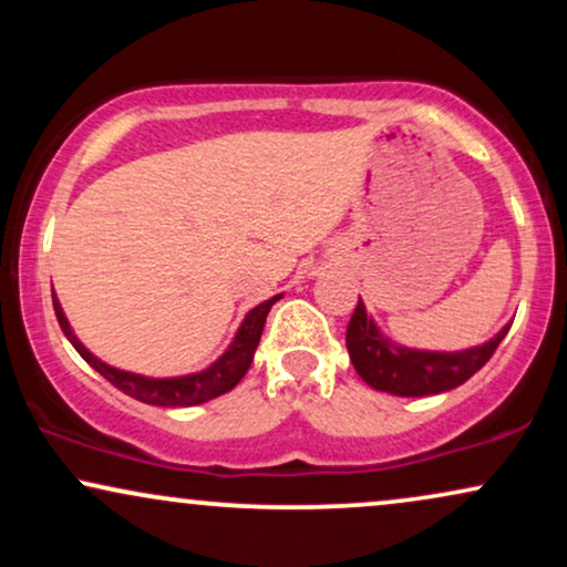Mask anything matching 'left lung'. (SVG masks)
I'll return each mask as SVG.
<instances>
[{
    "instance_id": "obj_1",
    "label": "left lung",
    "mask_w": 567,
    "mask_h": 567,
    "mask_svg": "<svg viewBox=\"0 0 567 567\" xmlns=\"http://www.w3.org/2000/svg\"><path fill=\"white\" fill-rule=\"evenodd\" d=\"M509 333V324L483 347L464 351H419L396 347L379 333L365 303H357L347 328V349L360 379L373 389L396 396H426L451 392L485 365Z\"/></svg>"
}]
</instances>
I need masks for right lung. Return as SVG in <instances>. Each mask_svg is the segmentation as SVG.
Masks as SVG:
<instances>
[{"label":"right lung","mask_w":567,"mask_h":567,"mask_svg":"<svg viewBox=\"0 0 567 567\" xmlns=\"http://www.w3.org/2000/svg\"><path fill=\"white\" fill-rule=\"evenodd\" d=\"M279 298L282 296L269 298V301L258 303L256 309L247 311L243 328H239L237 336H234L231 347L226 349L224 357H218L210 368L199 370V373H192V375H178V379H146V375L127 373V370L106 365V362H101L95 354H90V351L82 347L80 338H76L74 330H71L66 315H63L61 303H58L55 296H53V306H55L58 324H61L63 336L69 338L71 347L80 351L82 360L87 362L90 368H95L103 379L112 383V386L120 389V392L130 394L133 400L146 402V405L192 408V405H202V402L216 400V396L231 392V389L245 379L247 368H250V362H252V354H256L258 341H261L266 315H269L271 306H275Z\"/></svg>","instance_id":"1"}]
</instances>
